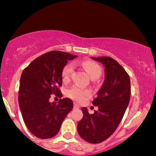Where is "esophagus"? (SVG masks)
Instances as JSON below:
<instances>
[{"mask_svg": "<svg viewBox=\"0 0 156 156\" xmlns=\"http://www.w3.org/2000/svg\"><path fill=\"white\" fill-rule=\"evenodd\" d=\"M80 108V105L77 103H74V108L75 109H78Z\"/></svg>", "mask_w": 156, "mask_h": 156, "instance_id": "esophagus-1", "label": "esophagus"}]
</instances>
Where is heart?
Segmentation results:
<instances>
[{"label": "heart", "instance_id": "b5f03b06", "mask_svg": "<svg viewBox=\"0 0 156 156\" xmlns=\"http://www.w3.org/2000/svg\"><path fill=\"white\" fill-rule=\"evenodd\" d=\"M83 67L89 73L92 79H97L102 74V68L96 62L90 60H86L82 63ZM74 70V65L72 63L66 64L62 70V78L64 82L69 81L72 73ZM91 94V91L88 89H82L77 85H73L66 91V94L68 98L76 101H82Z\"/></svg>", "mask_w": 156, "mask_h": 156}]
</instances>
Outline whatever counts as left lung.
<instances>
[{
  "label": "left lung",
  "instance_id": "obj_1",
  "mask_svg": "<svg viewBox=\"0 0 156 156\" xmlns=\"http://www.w3.org/2000/svg\"><path fill=\"white\" fill-rule=\"evenodd\" d=\"M92 58L104 65V83L92 101L98 110L90 114L86 107L82 108L83 116L77 129L80 136L87 142L98 144L110 137L120 123L130 101V80L124 68L114 58Z\"/></svg>",
  "mask_w": 156,
  "mask_h": 156
}]
</instances>
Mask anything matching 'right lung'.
Returning a JSON list of instances; mask_svg holds the SVG:
<instances>
[{
    "label": "right lung",
    "mask_w": 156,
    "mask_h": 156,
    "mask_svg": "<svg viewBox=\"0 0 156 156\" xmlns=\"http://www.w3.org/2000/svg\"><path fill=\"white\" fill-rule=\"evenodd\" d=\"M77 55L50 51L25 68L21 75L18 101L23 120L29 131L39 139L53 137L73 108L69 98L50 103L51 94L62 98V70L68 61Z\"/></svg>",
    "instance_id": "1"
}]
</instances>
